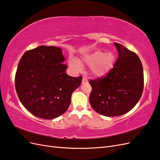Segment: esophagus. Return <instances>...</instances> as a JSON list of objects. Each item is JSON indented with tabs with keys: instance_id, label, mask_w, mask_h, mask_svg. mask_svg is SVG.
<instances>
[{
	"instance_id": "obj_1",
	"label": "esophagus",
	"mask_w": 160,
	"mask_h": 160,
	"mask_svg": "<svg viewBox=\"0 0 160 160\" xmlns=\"http://www.w3.org/2000/svg\"><path fill=\"white\" fill-rule=\"evenodd\" d=\"M88 79H87L86 78H85V77H83V79H82V83H88Z\"/></svg>"
}]
</instances>
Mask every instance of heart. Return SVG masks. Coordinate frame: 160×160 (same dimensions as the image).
<instances>
[{
  "mask_svg": "<svg viewBox=\"0 0 160 160\" xmlns=\"http://www.w3.org/2000/svg\"><path fill=\"white\" fill-rule=\"evenodd\" d=\"M83 61L90 66L91 73L96 77H103L107 75L113 68L115 56L111 52H105L101 51H96L89 55H87L83 58ZM71 66L75 71H81L82 65L76 59L71 61Z\"/></svg>",
  "mask_w": 160,
  "mask_h": 160,
  "instance_id": "1",
  "label": "heart"
}]
</instances>
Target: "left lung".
Returning <instances> with one entry per match:
<instances>
[{
	"mask_svg": "<svg viewBox=\"0 0 160 160\" xmlns=\"http://www.w3.org/2000/svg\"><path fill=\"white\" fill-rule=\"evenodd\" d=\"M118 58L108 73L90 80L91 106L97 113L108 117L119 116L132 109L143 90V71L136 53L114 42Z\"/></svg>",
	"mask_w": 160,
	"mask_h": 160,
	"instance_id": "8db88e82",
	"label": "left lung"
}]
</instances>
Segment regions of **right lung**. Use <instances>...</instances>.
Returning a JSON list of instances; mask_svg holds the SVG:
<instances>
[{
    "instance_id": "1",
    "label": "right lung",
    "mask_w": 160,
    "mask_h": 160,
    "mask_svg": "<svg viewBox=\"0 0 160 160\" xmlns=\"http://www.w3.org/2000/svg\"><path fill=\"white\" fill-rule=\"evenodd\" d=\"M62 49L40 46L26 51L18 62L15 88L21 103L36 117L52 119L69 108L82 77L66 73Z\"/></svg>"
}]
</instances>
